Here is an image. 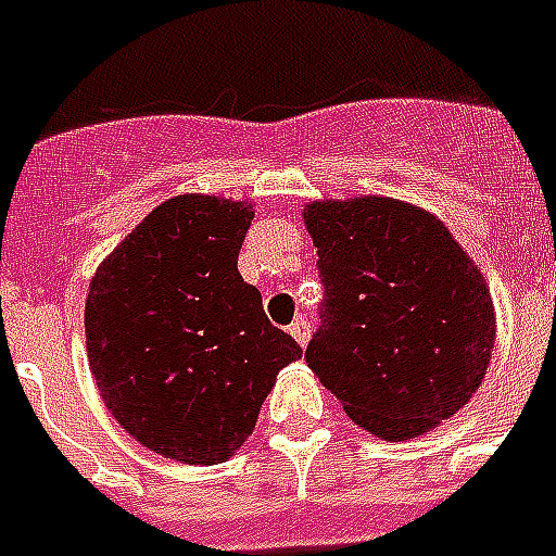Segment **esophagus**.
<instances>
[{"instance_id":"esophagus-1","label":"esophagus","mask_w":556,"mask_h":556,"mask_svg":"<svg viewBox=\"0 0 556 556\" xmlns=\"http://www.w3.org/2000/svg\"><path fill=\"white\" fill-rule=\"evenodd\" d=\"M291 338L296 340V343H300V346H308V340H312V323L305 320V317H300V320H294L291 323Z\"/></svg>"}]
</instances>
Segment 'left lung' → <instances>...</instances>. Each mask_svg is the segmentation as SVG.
Masks as SVG:
<instances>
[{"label": "left lung", "instance_id": "1", "mask_svg": "<svg viewBox=\"0 0 556 556\" xmlns=\"http://www.w3.org/2000/svg\"><path fill=\"white\" fill-rule=\"evenodd\" d=\"M326 288L305 364L371 435L406 441L456 415L496 340L491 288L441 218L397 199L312 201Z\"/></svg>", "mask_w": 556, "mask_h": 556}]
</instances>
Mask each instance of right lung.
Returning a JSON list of instances; mask_svg holds the SVG:
<instances>
[{
	"instance_id": "right-lung-1",
	"label": "right lung",
	"mask_w": 556,
	"mask_h": 556,
	"mask_svg": "<svg viewBox=\"0 0 556 556\" xmlns=\"http://www.w3.org/2000/svg\"><path fill=\"white\" fill-rule=\"evenodd\" d=\"M253 204L187 192L109 253L86 296L103 404L143 447L218 465L256 427L277 371L303 355L236 268Z\"/></svg>"
}]
</instances>
